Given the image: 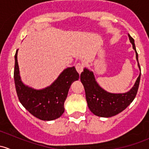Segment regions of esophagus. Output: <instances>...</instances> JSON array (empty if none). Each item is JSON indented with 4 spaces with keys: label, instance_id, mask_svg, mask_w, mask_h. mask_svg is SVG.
Segmentation results:
<instances>
[{
    "label": "esophagus",
    "instance_id": "esophagus-1",
    "mask_svg": "<svg viewBox=\"0 0 149 149\" xmlns=\"http://www.w3.org/2000/svg\"><path fill=\"white\" fill-rule=\"evenodd\" d=\"M84 64L81 63H77L76 65V69L79 74H81V72L84 70Z\"/></svg>",
    "mask_w": 149,
    "mask_h": 149
}]
</instances>
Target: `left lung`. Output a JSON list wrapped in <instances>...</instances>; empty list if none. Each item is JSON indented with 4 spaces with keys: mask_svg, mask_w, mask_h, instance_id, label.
<instances>
[{
    "mask_svg": "<svg viewBox=\"0 0 149 149\" xmlns=\"http://www.w3.org/2000/svg\"><path fill=\"white\" fill-rule=\"evenodd\" d=\"M128 37L136 52L138 65L141 70L134 40L130 34H128ZM80 77L85 89L86 99L90 111L97 116L109 118L123 112L133 101L139 89L141 73L133 88L123 94H112L104 90L96 81L93 72L86 68H84Z\"/></svg>",
    "mask_w": 149,
    "mask_h": 149,
    "instance_id": "8db88e82",
    "label": "left lung"
}]
</instances>
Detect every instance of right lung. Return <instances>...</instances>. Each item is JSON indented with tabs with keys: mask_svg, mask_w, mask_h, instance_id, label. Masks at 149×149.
Returning a JSON list of instances; mask_svg holds the SVG:
<instances>
[{
	"mask_svg": "<svg viewBox=\"0 0 149 149\" xmlns=\"http://www.w3.org/2000/svg\"><path fill=\"white\" fill-rule=\"evenodd\" d=\"M18 49L15 54L14 82L19 102L26 110L42 120H53L64 112V102L70 85L79 80L75 67L68 68L49 86L36 90L25 86L21 80L17 61Z\"/></svg>",
	"mask_w": 149,
	"mask_h": 149,
	"instance_id": "add662e5",
	"label": "right lung"
}]
</instances>
